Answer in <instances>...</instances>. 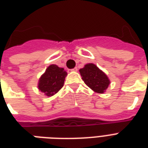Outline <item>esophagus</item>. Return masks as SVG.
<instances>
[{
	"mask_svg": "<svg viewBox=\"0 0 148 148\" xmlns=\"http://www.w3.org/2000/svg\"><path fill=\"white\" fill-rule=\"evenodd\" d=\"M70 71H77V67H74V68L71 69Z\"/></svg>",
	"mask_w": 148,
	"mask_h": 148,
	"instance_id": "1",
	"label": "esophagus"
}]
</instances>
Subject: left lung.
<instances>
[{
    "mask_svg": "<svg viewBox=\"0 0 148 148\" xmlns=\"http://www.w3.org/2000/svg\"><path fill=\"white\" fill-rule=\"evenodd\" d=\"M79 71L84 83L97 93H104L110 84L106 74L94 64L84 65Z\"/></svg>",
    "mask_w": 148,
    "mask_h": 148,
    "instance_id": "1",
    "label": "left lung"
}]
</instances>
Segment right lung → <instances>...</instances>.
<instances>
[{
    "mask_svg": "<svg viewBox=\"0 0 148 148\" xmlns=\"http://www.w3.org/2000/svg\"><path fill=\"white\" fill-rule=\"evenodd\" d=\"M67 75L64 68L52 64L39 78L38 88L47 96H52L59 92L64 86V80Z\"/></svg>",
    "mask_w": 148,
    "mask_h": 148,
    "instance_id": "right-lung-1",
    "label": "right lung"
}]
</instances>
